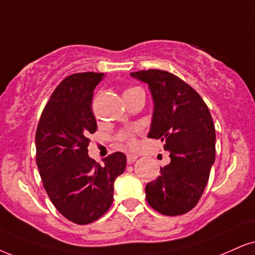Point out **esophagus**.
Masks as SVG:
<instances>
[{
    "instance_id": "34e87169",
    "label": "esophagus",
    "mask_w": 255,
    "mask_h": 255,
    "mask_svg": "<svg viewBox=\"0 0 255 255\" xmlns=\"http://www.w3.org/2000/svg\"><path fill=\"white\" fill-rule=\"evenodd\" d=\"M137 158H138L137 155H128V164H131V163H133Z\"/></svg>"
}]
</instances>
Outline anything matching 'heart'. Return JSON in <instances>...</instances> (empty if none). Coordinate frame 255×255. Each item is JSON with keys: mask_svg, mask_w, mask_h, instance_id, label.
<instances>
[{"mask_svg": "<svg viewBox=\"0 0 255 255\" xmlns=\"http://www.w3.org/2000/svg\"><path fill=\"white\" fill-rule=\"evenodd\" d=\"M136 90H139V89H137V87H133V89L125 91L124 96H125V94L133 92V91H136ZM117 138H118V140H121V142H124L128 146H130V147H133L134 145H136V140H134L133 134H132V132H131V131H123V132L118 134Z\"/></svg>", "mask_w": 255, "mask_h": 255, "instance_id": "b5f03b06", "label": "heart"}]
</instances>
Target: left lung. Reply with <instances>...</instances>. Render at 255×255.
<instances>
[{
	"label": "left lung",
	"instance_id": "obj_1",
	"mask_svg": "<svg viewBox=\"0 0 255 255\" xmlns=\"http://www.w3.org/2000/svg\"><path fill=\"white\" fill-rule=\"evenodd\" d=\"M149 85L153 115L149 138L161 139L170 163L145 187L146 201L163 215L188 213L196 206L215 161V127L200 94L172 73L132 72Z\"/></svg>",
	"mask_w": 255,
	"mask_h": 255
}]
</instances>
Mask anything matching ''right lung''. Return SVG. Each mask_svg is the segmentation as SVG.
<instances>
[{"label": "right lung", "mask_w": 255, "mask_h": 255, "mask_svg": "<svg viewBox=\"0 0 255 255\" xmlns=\"http://www.w3.org/2000/svg\"><path fill=\"white\" fill-rule=\"evenodd\" d=\"M104 73L68 75L56 86L36 128V164L52 203L66 219L87 225L108 212L113 183L127 166L115 152L100 165L89 156L90 134L97 131L93 91Z\"/></svg>", "instance_id": "obj_1"}]
</instances>
